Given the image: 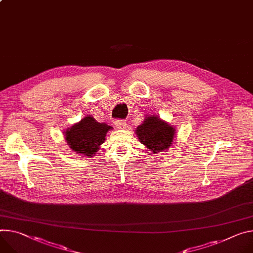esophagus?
<instances>
[{"instance_id": "34e87169", "label": "esophagus", "mask_w": 253, "mask_h": 253, "mask_svg": "<svg viewBox=\"0 0 253 253\" xmlns=\"http://www.w3.org/2000/svg\"><path fill=\"white\" fill-rule=\"evenodd\" d=\"M114 124L116 125V127L118 129H125L127 127V123L125 121H123V120H115Z\"/></svg>"}]
</instances>
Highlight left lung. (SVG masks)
I'll use <instances>...</instances> for the list:
<instances>
[{
  "label": "left lung",
  "instance_id": "obj_1",
  "mask_svg": "<svg viewBox=\"0 0 253 253\" xmlns=\"http://www.w3.org/2000/svg\"><path fill=\"white\" fill-rule=\"evenodd\" d=\"M139 141L153 154L163 152L172 144L175 129L158 116H148L135 131Z\"/></svg>",
  "mask_w": 253,
  "mask_h": 253
}]
</instances>
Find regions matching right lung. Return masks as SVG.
Segmentation results:
<instances>
[{"label":"right lung","mask_w":253,"mask_h":253,"mask_svg":"<svg viewBox=\"0 0 253 253\" xmlns=\"http://www.w3.org/2000/svg\"><path fill=\"white\" fill-rule=\"evenodd\" d=\"M110 129H112L111 126L97 122L88 115L79 123L66 129L64 132L65 140L78 154L93 157L105 142L106 134Z\"/></svg>","instance_id":"add662e5"}]
</instances>
